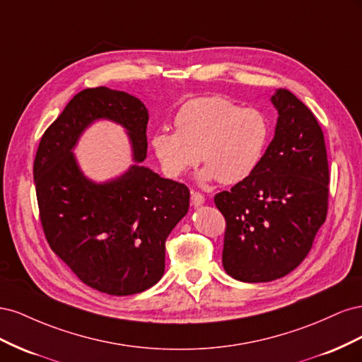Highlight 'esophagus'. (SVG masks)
I'll use <instances>...</instances> for the list:
<instances>
[{
    "label": "esophagus",
    "instance_id": "esophagus-1",
    "mask_svg": "<svg viewBox=\"0 0 362 362\" xmlns=\"http://www.w3.org/2000/svg\"><path fill=\"white\" fill-rule=\"evenodd\" d=\"M205 202V196L202 194V193H199V192H192V204L194 205V206H199V205H202Z\"/></svg>",
    "mask_w": 362,
    "mask_h": 362
}]
</instances>
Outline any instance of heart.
<instances>
[{
    "label": "heart",
    "mask_w": 362,
    "mask_h": 362,
    "mask_svg": "<svg viewBox=\"0 0 362 362\" xmlns=\"http://www.w3.org/2000/svg\"><path fill=\"white\" fill-rule=\"evenodd\" d=\"M267 141L269 124L258 110L213 95L185 103L175 116V133L157 131L151 146L170 178H180L201 158L202 181L237 184L257 169Z\"/></svg>",
    "instance_id": "b5f03b06"
}]
</instances>
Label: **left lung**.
<instances>
[{
  "instance_id": "obj_1",
  "label": "left lung",
  "mask_w": 362,
  "mask_h": 362,
  "mask_svg": "<svg viewBox=\"0 0 362 362\" xmlns=\"http://www.w3.org/2000/svg\"><path fill=\"white\" fill-rule=\"evenodd\" d=\"M275 137L257 169L231 190L214 196L225 217L223 269L243 282L288 275L308 255L326 221L329 198L323 131L290 90L272 96Z\"/></svg>"
}]
</instances>
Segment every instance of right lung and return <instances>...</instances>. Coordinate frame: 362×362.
Segmentation results:
<instances>
[{"instance_id": "right-lung-1", "label": "right lung", "mask_w": 362, "mask_h": 362, "mask_svg": "<svg viewBox=\"0 0 362 362\" xmlns=\"http://www.w3.org/2000/svg\"><path fill=\"white\" fill-rule=\"evenodd\" d=\"M96 119L127 128L136 161L146 158L148 110L139 98L108 87L76 93L43 133L35 175L39 216L49 247L86 286L129 296L164 273L166 238L187 214V185L134 164L117 180L95 184L72 156Z\"/></svg>"}]
</instances>
